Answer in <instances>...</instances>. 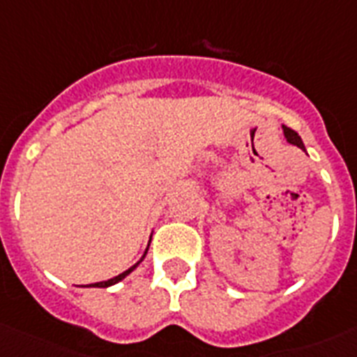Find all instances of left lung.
Instances as JSON below:
<instances>
[{"label":"left lung","mask_w":357,"mask_h":357,"mask_svg":"<svg viewBox=\"0 0 357 357\" xmlns=\"http://www.w3.org/2000/svg\"><path fill=\"white\" fill-rule=\"evenodd\" d=\"M283 133H285V139H287L291 144H296V146H300V148H304V144H302V139H300L296 131H293L291 128H285V126H283Z\"/></svg>","instance_id":"1"}]
</instances>
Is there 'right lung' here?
<instances>
[{
	"mask_svg": "<svg viewBox=\"0 0 357 357\" xmlns=\"http://www.w3.org/2000/svg\"><path fill=\"white\" fill-rule=\"evenodd\" d=\"M137 265H139V263H137ZM137 265H133V266H131V268H128V271H126V272H122V274H119V276L111 278V280H107V282L94 283V285H91V287H109V285H114V283H119L120 280H123V278L128 276L129 272L133 271V268H135V266H137ZM86 287H89V285H86Z\"/></svg>",
	"mask_w": 357,
	"mask_h": 357,
	"instance_id": "add662e5",
	"label": "right lung"
}]
</instances>
